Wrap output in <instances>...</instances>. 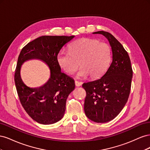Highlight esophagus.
Listing matches in <instances>:
<instances>
[{
	"mask_svg": "<svg viewBox=\"0 0 150 150\" xmlns=\"http://www.w3.org/2000/svg\"><path fill=\"white\" fill-rule=\"evenodd\" d=\"M75 85H76V86H77V87H79V86H81V85H82V83L76 81H75Z\"/></svg>",
	"mask_w": 150,
	"mask_h": 150,
	"instance_id": "1",
	"label": "esophagus"
}]
</instances>
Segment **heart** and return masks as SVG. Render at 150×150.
I'll return each instance as SVG.
<instances>
[{
  "mask_svg": "<svg viewBox=\"0 0 150 150\" xmlns=\"http://www.w3.org/2000/svg\"><path fill=\"white\" fill-rule=\"evenodd\" d=\"M111 61L108 44L91 38H83L72 42L69 51L61 50L56 56L57 64L66 73L73 74L79 66V78L88 75L98 78L106 71Z\"/></svg>",
  "mask_w": 150,
  "mask_h": 150,
  "instance_id": "obj_1",
  "label": "heart"
}]
</instances>
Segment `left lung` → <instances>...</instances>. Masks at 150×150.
<instances>
[{
    "label": "left lung",
    "instance_id": "8db88e82",
    "mask_svg": "<svg viewBox=\"0 0 150 150\" xmlns=\"http://www.w3.org/2000/svg\"><path fill=\"white\" fill-rule=\"evenodd\" d=\"M102 34L110 42L112 62L100 78L83 84L86 90L84 112L89 120L96 122L110 121L119 115L128 101L133 71L128 52L114 36L105 31Z\"/></svg>",
    "mask_w": 150,
    "mask_h": 150
}]
</instances>
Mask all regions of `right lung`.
Masks as SVG:
<instances>
[{
  "instance_id": "1",
  "label": "right lung",
  "mask_w": 150,
  "mask_h": 150,
  "mask_svg": "<svg viewBox=\"0 0 150 150\" xmlns=\"http://www.w3.org/2000/svg\"><path fill=\"white\" fill-rule=\"evenodd\" d=\"M75 37L44 35L29 42L18 57L14 81L21 104L32 119L42 125H51L64 115L66 99L75 88L74 81L62 73L56 61L62 47ZM37 58L48 66L50 77L46 83L38 88L26 86L20 76L21 66L25 61Z\"/></svg>"
}]
</instances>
